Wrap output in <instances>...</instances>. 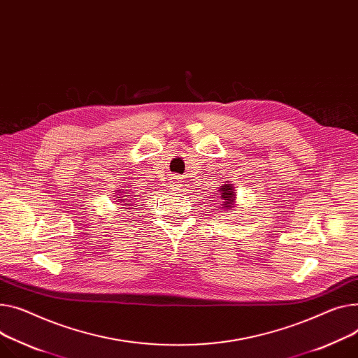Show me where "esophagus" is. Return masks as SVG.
Instances as JSON below:
<instances>
[{
	"label": "esophagus",
	"instance_id": "1",
	"mask_svg": "<svg viewBox=\"0 0 358 358\" xmlns=\"http://www.w3.org/2000/svg\"><path fill=\"white\" fill-rule=\"evenodd\" d=\"M171 187L176 189L177 187H180V178L178 177H174V178H171Z\"/></svg>",
	"mask_w": 358,
	"mask_h": 358
}]
</instances>
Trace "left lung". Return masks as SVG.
Listing matches in <instances>:
<instances>
[{"label": "left lung", "mask_w": 358, "mask_h": 358, "mask_svg": "<svg viewBox=\"0 0 358 358\" xmlns=\"http://www.w3.org/2000/svg\"><path fill=\"white\" fill-rule=\"evenodd\" d=\"M236 187L227 181L224 184H222L219 187V211H223V213H229V211H236L234 207H236Z\"/></svg>", "instance_id": "left-lung-1"}]
</instances>
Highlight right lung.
<instances>
[{
  "mask_svg": "<svg viewBox=\"0 0 358 358\" xmlns=\"http://www.w3.org/2000/svg\"><path fill=\"white\" fill-rule=\"evenodd\" d=\"M125 188H128V187H125ZM113 194H115V196H112V197H113V200H115L116 204L125 206V207H122V208H127L128 206H134V203H135L134 196L131 194V192H128V189H124V187L116 188L115 192H113Z\"/></svg>",
  "mask_w": 358,
  "mask_h": 358,
  "instance_id": "1",
  "label": "right lung"
}]
</instances>
